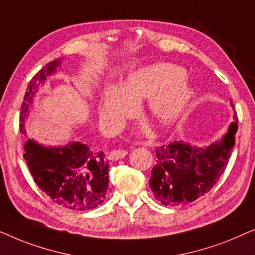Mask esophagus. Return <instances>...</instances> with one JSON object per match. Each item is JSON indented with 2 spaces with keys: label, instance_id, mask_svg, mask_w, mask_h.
<instances>
[{
  "label": "esophagus",
  "instance_id": "1",
  "mask_svg": "<svg viewBox=\"0 0 255 255\" xmlns=\"http://www.w3.org/2000/svg\"><path fill=\"white\" fill-rule=\"evenodd\" d=\"M128 154V151H125V149H115V151H113L110 153V159L111 160H120L122 158H124L125 155Z\"/></svg>",
  "mask_w": 255,
  "mask_h": 255
}]
</instances>
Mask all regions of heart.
<instances>
[{
    "label": "heart",
    "instance_id": "1",
    "mask_svg": "<svg viewBox=\"0 0 255 255\" xmlns=\"http://www.w3.org/2000/svg\"><path fill=\"white\" fill-rule=\"evenodd\" d=\"M191 96L184 71L172 64H156L130 73L120 87L107 89L100 107L101 118L113 123L130 113L133 103L149 99L152 116L163 127L180 120Z\"/></svg>",
    "mask_w": 255,
    "mask_h": 255
}]
</instances>
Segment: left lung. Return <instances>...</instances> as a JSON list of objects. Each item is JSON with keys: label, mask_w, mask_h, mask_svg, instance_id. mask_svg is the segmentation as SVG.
Wrapping results in <instances>:
<instances>
[{"label": "left lung", "mask_w": 255, "mask_h": 255, "mask_svg": "<svg viewBox=\"0 0 255 255\" xmlns=\"http://www.w3.org/2000/svg\"><path fill=\"white\" fill-rule=\"evenodd\" d=\"M237 130L236 114L228 133L208 147H194L183 141L156 147V163L149 177V187L156 200L169 207H183L210 191L231 158Z\"/></svg>", "instance_id": "1"}]
</instances>
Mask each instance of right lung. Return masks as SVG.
<instances>
[{
    "label": "right lung",
    "mask_w": 255,
    "mask_h": 255,
    "mask_svg": "<svg viewBox=\"0 0 255 255\" xmlns=\"http://www.w3.org/2000/svg\"><path fill=\"white\" fill-rule=\"evenodd\" d=\"M61 64V58L47 64L31 79L20 108L19 130L33 103L37 87L44 83ZM24 159L34 182L54 203L69 210L86 211L106 200L109 182V162L103 152L80 141L64 147H46L34 140L24 144Z\"/></svg>",
    "instance_id": "add662e5"
}]
</instances>
